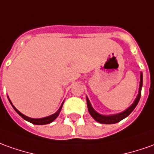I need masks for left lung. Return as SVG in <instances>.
<instances>
[{
	"label": "left lung",
	"mask_w": 154,
	"mask_h": 154,
	"mask_svg": "<svg viewBox=\"0 0 154 154\" xmlns=\"http://www.w3.org/2000/svg\"><path fill=\"white\" fill-rule=\"evenodd\" d=\"M142 87H143V73L141 72L140 73V85H139V91H138V94L136 97L135 100L133 101V103L129 106L128 108H127L125 111H123L122 112H120V113H117V114H113V115H101L98 113L97 111H95V110L94 108L92 107L91 102H90V100L88 99V97L86 96V101H87V106H88V111H89V113L91 114V116L94 118V119L98 122L102 124H114L119 122L120 121L123 120L124 118H126L127 116L130 115L132 113V111L135 109V107L137 106V105L138 104V101H139L140 97H141V91H142Z\"/></svg>",
	"instance_id": "left-lung-1"
}]
</instances>
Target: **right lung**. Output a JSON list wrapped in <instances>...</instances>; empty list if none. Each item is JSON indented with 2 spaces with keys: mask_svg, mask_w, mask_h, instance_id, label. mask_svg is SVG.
I'll use <instances>...</instances> for the list:
<instances>
[{
  "mask_svg": "<svg viewBox=\"0 0 154 154\" xmlns=\"http://www.w3.org/2000/svg\"><path fill=\"white\" fill-rule=\"evenodd\" d=\"M7 98H8V100H9V101H10L11 105L12 106L13 109H14L15 111L18 113L19 115L22 116L23 119L26 120V121H27V122H31V123L35 124V125H45V124L51 123L52 122H54V121L58 117V116L59 115V113H60V111H61V109H62V106H63V103H62V105L60 106V107H59V110L56 111L54 114H53V115L48 116H46V117H43V118H31V117H28V116H26L23 115L22 112H20V111H19L18 110H17V108L15 107L14 106L12 105V103H11V100L9 99V97H8V96H7Z\"/></svg>",
  "mask_w": 154,
  "mask_h": 154,
  "instance_id": "obj_1",
  "label": "right lung"
}]
</instances>
